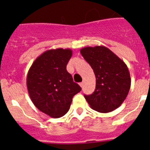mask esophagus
<instances>
[{"label":"esophagus","mask_w":150,"mask_h":150,"mask_svg":"<svg viewBox=\"0 0 150 150\" xmlns=\"http://www.w3.org/2000/svg\"><path fill=\"white\" fill-rule=\"evenodd\" d=\"M83 84H84V83H83V82H82V83H79V86H81V87H83Z\"/></svg>","instance_id":"1"}]
</instances>
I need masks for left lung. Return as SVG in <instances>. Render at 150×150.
Listing matches in <instances>:
<instances>
[{
  "mask_svg": "<svg viewBox=\"0 0 150 150\" xmlns=\"http://www.w3.org/2000/svg\"><path fill=\"white\" fill-rule=\"evenodd\" d=\"M80 52L93 69L96 78L95 91L85 95V98L92 109L99 112L116 110L125 100L131 87L127 65L104 46L85 47Z\"/></svg>",
  "mask_w": 150,
  "mask_h": 150,
  "instance_id": "8db88e82",
  "label": "left lung"
}]
</instances>
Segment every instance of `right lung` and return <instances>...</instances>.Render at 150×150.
<instances>
[{
	"mask_svg": "<svg viewBox=\"0 0 150 150\" xmlns=\"http://www.w3.org/2000/svg\"><path fill=\"white\" fill-rule=\"evenodd\" d=\"M71 56L70 49L47 50L36 59L28 73V91L33 104L52 118L65 115L73 97L81 91L66 69Z\"/></svg>",
	"mask_w": 150,
	"mask_h": 150,
	"instance_id": "right-lung-1",
	"label": "right lung"
}]
</instances>
